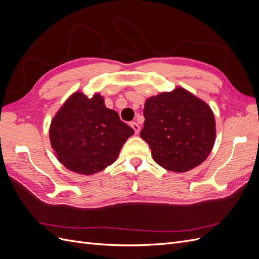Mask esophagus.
<instances>
[{
    "instance_id": "esophagus-1",
    "label": "esophagus",
    "mask_w": 259,
    "mask_h": 259,
    "mask_svg": "<svg viewBox=\"0 0 259 259\" xmlns=\"http://www.w3.org/2000/svg\"><path fill=\"white\" fill-rule=\"evenodd\" d=\"M131 126H132L133 130L135 131V134H138L139 131H140V126H139V125H138L136 122H132V123H131Z\"/></svg>"
}]
</instances>
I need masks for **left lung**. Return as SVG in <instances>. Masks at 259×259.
I'll list each match as a JSON object with an SVG mask.
<instances>
[{
  "label": "left lung",
  "instance_id": "obj_1",
  "mask_svg": "<svg viewBox=\"0 0 259 259\" xmlns=\"http://www.w3.org/2000/svg\"><path fill=\"white\" fill-rule=\"evenodd\" d=\"M142 137L160 166L184 173L206 160L215 144L214 112L184 88L146 99Z\"/></svg>",
  "mask_w": 259,
  "mask_h": 259
}]
</instances>
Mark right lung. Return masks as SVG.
Returning a JSON list of instances; mask_svg holds the SVG:
<instances>
[{"label":"right lung","instance_id":"1","mask_svg":"<svg viewBox=\"0 0 259 259\" xmlns=\"http://www.w3.org/2000/svg\"><path fill=\"white\" fill-rule=\"evenodd\" d=\"M134 130L106 107L99 93L71 94L52 119L50 142L57 160L69 170L93 175L115 162Z\"/></svg>","mask_w":259,"mask_h":259}]
</instances>
